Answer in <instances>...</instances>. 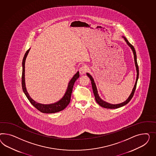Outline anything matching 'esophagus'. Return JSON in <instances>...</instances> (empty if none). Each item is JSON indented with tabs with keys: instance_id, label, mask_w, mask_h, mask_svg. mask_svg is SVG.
<instances>
[{
	"instance_id": "1",
	"label": "esophagus",
	"mask_w": 156,
	"mask_h": 156,
	"mask_svg": "<svg viewBox=\"0 0 156 156\" xmlns=\"http://www.w3.org/2000/svg\"><path fill=\"white\" fill-rule=\"evenodd\" d=\"M88 70V67L86 65H83L82 67H80L79 69V71L80 73V74H85L87 71Z\"/></svg>"
}]
</instances>
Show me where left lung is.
I'll list each match as a JSON object with an SVG mask.
<instances>
[{
    "label": "left lung",
    "mask_w": 156,
    "mask_h": 156,
    "mask_svg": "<svg viewBox=\"0 0 156 156\" xmlns=\"http://www.w3.org/2000/svg\"><path fill=\"white\" fill-rule=\"evenodd\" d=\"M124 40H126L127 44L130 46L131 48V49H132L133 51V55H134V59H135V65H136V70H137V78H136V83H135V86L133 87V89L132 90V92L131 93L130 96L129 97V98L127 99L126 101L123 102L122 103H120V104H118V105H111L110 103H108L105 101H103V100H101V98L99 97V95L98 94V91H97V87H96V85L95 83L94 82V80H93L92 76H90L89 74V73H87V76H89L90 79V80L91 81V84H92V88H93V93L94 94V96H95V100L98 103V105H101L102 107H104L105 108H108V109H115V108H118L119 107H122L124 105H126L127 103H128L132 98L133 97L134 95V94H135V90L136 89V86H137V80H138V78H139V66H138V64H137V57H136V51H135V48L133 47V46L131 44L130 42H129L128 41V40L126 38H125L124 37Z\"/></svg>",
    "instance_id": "8db88e82"
}]
</instances>
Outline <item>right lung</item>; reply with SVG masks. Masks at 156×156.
Instances as JSON below:
<instances>
[{
    "label": "right lung",
    "mask_w": 156,
    "mask_h": 156,
    "mask_svg": "<svg viewBox=\"0 0 156 156\" xmlns=\"http://www.w3.org/2000/svg\"><path fill=\"white\" fill-rule=\"evenodd\" d=\"M30 51V49L26 51L25 55L24 56V58L23 59V71H22V76H21V85H22V89L23 90V92L25 94L26 97H27L28 99L29 100L30 103L34 105V107L38 110L39 111L42 113L45 114H52L61 111L62 110H64L67 105L69 104L70 99H71V95H72L73 88L74 86V83L76 80L80 77L79 72H77L74 76L72 78V80L69 82L66 91L64 94L63 97L59 100L58 101L55 102V103L49 104V105H42L40 103H38L37 102L34 101L30 97L28 93L27 92L25 84V62L26 57L28 55V53Z\"/></svg>",
    "instance_id": "obj_1"
}]
</instances>
